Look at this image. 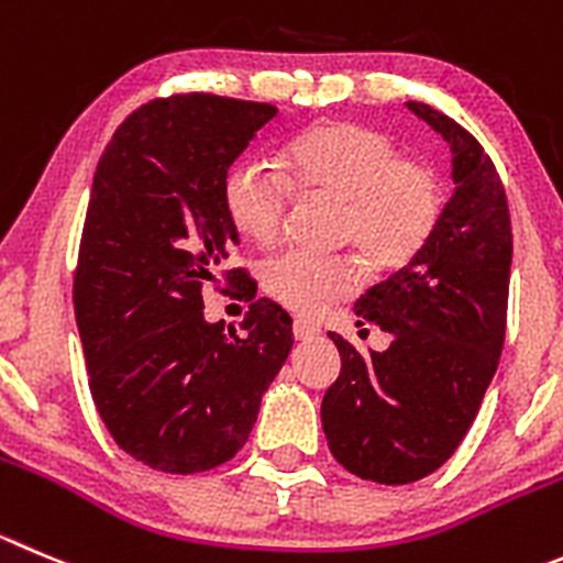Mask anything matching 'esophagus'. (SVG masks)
Returning a JSON list of instances; mask_svg holds the SVG:
<instances>
[{"label": "esophagus", "mask_w": 563, "mask_h": 563, "mask_svg": "<svg viewBox=\"0 0 563 563\" xmlns=\"http://www.w3.org/2000/svg\"><path fill=\"white\" fill-rule=\"evenodd\" d=\"M319 333H322V330H319V324L308 322V319H294V339L297 341L317 339Z\"/></svg>", "instance_id": "1"}]
</instances>
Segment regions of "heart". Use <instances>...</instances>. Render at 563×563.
Wrapping results in <instances>:
<instances>
[{
	"label": "heart",
	"mask_w": 563,
	"mask_h": 563,
	"mask_svg": "<svg viewBox=\"0 0 563 563\" xmlns=\"http://www.w3.org/2000/svg\"><path fill=\"white\" fill-rule=\"evenodd\" d=\"M291 191L339 205L335 241L353 244L375 272H400L433 241L444 217V183L422 161L402 157L388 135L364 124H322L291 141L283 172L244 161L222 186L230 224L257 246L283 235ZM361 283L353 255L283 252L261 269V286L306 317L328 311Z\"/></svg>",
	"instance_id": "heart-1"
}]
</instances>
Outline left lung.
<instances>
[{
    "instance_id": "left-lung-1",
    "label": "left lung",
    "mask_w": 563,
    "mask_h": 563,
    "mask_svg": "<svg viewBox=\"0 0 563 563\" xmlns=\"http://www.w3.org/2000/svg\"><path fill=\"white\" fill-rule=\"evenodd\" d=\"M408 110L453 150L455 194L422 255L355 302L358 324L391 335L386 353L330 333L341 372L322 400L333 459L383 486L428 477L470 433L500 364L514 252L492 157L450 115L424 102Z\"/></svg>"
}]
</instances>
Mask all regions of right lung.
<instances>
[{
    "instance_id": "add662e5",
    "label": "right lung",
    "mask_w": 563,
    "mask_h": 563,
    "mask_svg": "<svg viewBox=\"0 0 563 563\" xmlns=\"http://www.w3.org/2000/svg\"><path fill=\"white\" fill-rule=\"evenodd\" d=\"M275 104L217 93L152 99L99 157L75 269L88 388L128 455L169 475L233 459L291 353V317L255 299L222 202L235 157ZM208 287L251 302L239 331L203 322Z\"/></svg>"
}]
</instances>
